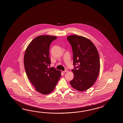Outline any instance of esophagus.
Masks as SVG:
<instances>
[{
    "label": "esophagus",
    "mask_w": 123,
    "mask_h": 123,
    "mask_svg": "<svg viewBox=\"0 0 123 123\" xmlns=\"http://www.w3.org/2000/svg\"><path fill=\"white\" fill-rule=\"evenodd\" d=\"M68 71V70L67 69H66V70H65L64 71H63V72L64 73H66V72H67Z\"/></svg>",
    "instance_id": "1"
}]
</instances>
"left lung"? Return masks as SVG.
I'll list each match as a JSON object with an SVG mask.
<instances>
[{
	"label": "left lung",
	"instance_id": "8db88e82",
	"mask_svg": "<svg viewBox=\"0 0 123 123\" xmlns=\"http://www.w3.org/2000/svg\"><path fill=\"white\" fill-rule=\"evenodd\" d=\"M67 38L72 46L74 66L70 85L78 91H85L93 85L99 74V53L94 44L86 37L74 34Z\"/></svg>",
	"mask_w": 123,
	"mask_h": 123
}]
</instances>
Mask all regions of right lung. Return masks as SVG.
Returning <instances> with one entry per match:
<instances>
[{
  "label": "right lung",
  "instance_id": "add662e5",
  "mask_svg": "<svg viewBox=\"0 0 123 123\" xmlns=\"http://www.w3.org/2000/svg\"><path fill=\"white\" fill-rule=\"evenodd\" d=\"M57 37L40 35L32 41L26 48L24 65L29 80L37 91L43 94L51 92L61 76V71L49 68V46Z\"/></svg>",
  "mask_w": 123,
  "mask_h": 123
}]
</instances>
